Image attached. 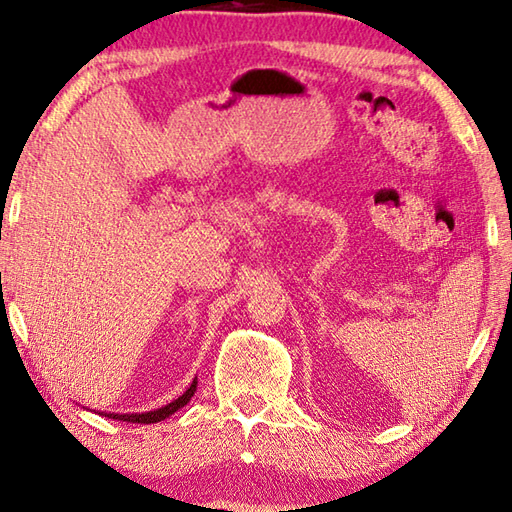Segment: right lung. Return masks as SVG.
<instances>
[{
  "label": "right lung",
  "mask_w": 512,
  "mask_h": 512,
  "mask_svg": "<svg viewBox=\"0 0 512 512\" xmlns=\"http://www.w3.org/2000/svg\"><path fill=\"white\" fill-rule=\"evenodd\" d=\"M195 387H198V378H193L191 387L184 391L182 396H178L173 402H169V405L160 407V409H154V411H145V413H105L101 411V416L105 418H114V420H123V422H138V424H154V422H160L169 418L171 413H176L178 409H182L187 402L191 400V396L195 394Z\"/></svg>",
  "instance_id": "right-lung-1"
}]
</instances>
